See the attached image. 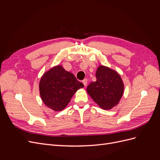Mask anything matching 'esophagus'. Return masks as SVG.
Segmentation results:
<instances>
[{"label": "esophagus", "instance_id": "1", "mask_svg": "<svg viewBox=\"0 0 160 160\" xmlns=\"http://www.w3.org/2000/svg\"><path fill=\"white\" fill-rule=\"evenodd\" d=\"M88 81L87 79H85L83 81V85H85V87H86L87 85H88Z\"/></svg>", "mask_w": 160, "mask_h": 160}]
</instances>
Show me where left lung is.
Instances as JSON below:
<instances>
[{"mask_svg": "<svg viewBox=\"0 0 160 160\" xmlns=\"http://www.w3.org/2000/svg\"><path fill=\"white\" fill-rule=\"evenodd\" d=\"M97 81L92 82L87 91L101 108L109 110L117 105L124 92V84L118 72L108 67L99 65L96 71Z\"/></svg>", "mask_w": 160, "mask_h": 160, "instance_id": "1", "label": "left lung"}]
</instances>
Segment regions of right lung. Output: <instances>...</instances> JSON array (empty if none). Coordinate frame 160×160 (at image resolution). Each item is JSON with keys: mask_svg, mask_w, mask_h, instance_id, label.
Masks as SVG:
<instances>
[{"mask_svg": "<svg viewBox=\"0 0 160 160\" xmlns=\"http://www.w3.org/2000/svg\"><path fill=\"white\" fill-rule=\"evenodd\" d=\"M39 93L47 108L55 111L63 110L77 91L84 85L63 67L57 65L44 72L39 81Z\"/></svg>", "mask_w": 160, "mask_h": 160, "instance_id": "right-lung-1", "label": "right lung"}]
</instances>
